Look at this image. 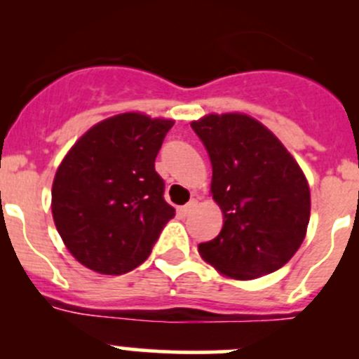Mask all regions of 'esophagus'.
<instances>
[{
  "label": "esophagus",
  "instance_id": "34e87169",
  "mask_svg": "<svg viewBox=\"0 0 359 359\" xmlns=\"http://www.w3.org/2000/svg\"><path fill=\"white\" fill-rule=\"evenodd\" d=\"M196 205H198V201H196V200H191L189 203H187V205L180 206V208H179V213H180V215H182V217L189 215V213L193 212L194 208H196Z\"/></svg>",
  "mask_w": 359,
  "mask_h": 359
}]
</instances>
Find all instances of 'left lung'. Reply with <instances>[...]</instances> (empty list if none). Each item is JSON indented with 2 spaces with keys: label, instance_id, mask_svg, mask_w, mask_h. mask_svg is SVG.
<instances>
[{
  "label": "left lung",
  "instance_id": "8db88e82",
  "mask_svg": "<svg viewBox=\"0 0 359 359\" xmlns=\"http://www.w3.org/2000/svg\"><path fill=\"white\" fill-rule=\"evenodd\" d=\"M212 161L224 226L198 252L220 274L255 280L278 271L306 238L311 193L299 163L262 123L240 112L191 123Z\"/></svg>",
  "mask_w": 359,
  "mask_h": 359
}]
</instances>
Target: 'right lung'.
I'll return each instance as SVG.
<instances>
[{
  "instance_id": "add662e5",
  "label": "right lung",
  "mask_w": 359,
  "mask_h": 359,
  "mask_svg": "<svg viewBox=\"0 0 359 359\" xmlns=\"http://www.w3.org/2000/svg\"><path fill=\"white\" fill-rule=\"evenodd\" d=\"M172 119L125 112L97 123L62 159L52 187L57 231L78 262L100 274L130 273L175 217L154 170Z\"/></svg>"
}]
</instances>
